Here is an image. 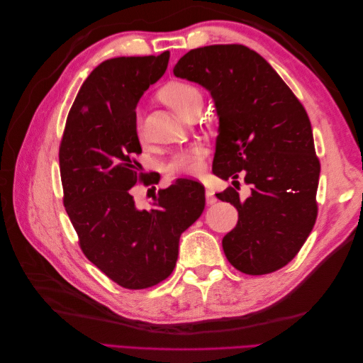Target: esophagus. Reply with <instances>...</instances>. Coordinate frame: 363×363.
<instances>
[{
	"label": "esophagus",
	"mask_w": 363,
	"mask_h": 363,
	"mask_svg": "<svg viewBox=\"0 0 363 363\" xmlns=\"http://www.w3.org/2000/svg\"><path fill=\"white\" fill-rule=\"evenodd\" d=\"M206 203H207V204H213V203H216V196H215V194H213L212 191H208V189H206Z\"/></svg>",
	"instance_id": "obj_1"
}]
</instances>
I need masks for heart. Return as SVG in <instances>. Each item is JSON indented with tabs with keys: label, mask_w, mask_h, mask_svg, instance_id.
<instances>
[{
	"label": "heart",
	"mask_w": 363,
	"mask_h": 363,
	"mask_svg": "<svg viewBox=\"0 0 363 363\" xmlns=\"http://www.w3.org/2000/svg\"><path fill=\"white\" fill-rule=\"evenodd\" d=\"M162 100L167 103L175 113L180 116L195 100H200L201 94L195 86L183 82H172L167 84L160 91ZM135 130L136 135L142 136V118L139 112L135 116ZM204 157H206V148L203 145H192L189 148H184L179 151L177 155L168 162L167 172L169 177H195L200 175L204 169Z\"/></svg>",
	"instance_id": "b5f03b06"
}]
</instances>
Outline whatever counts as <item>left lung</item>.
Returning <instances> with one entry per match:
<instances>
[{
    "label": "left lung",
    "instance_id": "left-lung-1",
    "mask_svg": "<svg viewBox=\"0 0 363 363\" xmlns=\"http://www.w3.org/2000/svg\"><path fill=\"white\" fill-rule=\"evenodd\" d=\"M174 75L212 94L219 116L213 174H242L252 194H216L238 208V224L223 238L227 260L248 276L283 268L298 255L318 215L320 159L309 116L289 86L260 54L239 43L195 48Z\"/></svg>",
    "mask_w": 363,
    "mask_h": 363
}]
</instances>
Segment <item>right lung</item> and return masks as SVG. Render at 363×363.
Here are the masks:
<instances>
[{
	"label": "right lung",
	"mask_w": 363,
	"mask_h": 363,
	"mask_svg": "<svg viewBox=\"0 0 363 363\" xmlns=\"http://www.w3.org/2000/svg\"><path fill=\"white\" fill-rule=\"evenodd\" d=\"M160 56L115 57L91 72L77 94L59 148L63 204L83 255L125 289H147L171 276L179 239L204 211V186L177 179L139 211L136 183L142 148L135 107L168 68Z\"/></svg>",
	"instance_id": "right-lung-1"
}]
</instances>
